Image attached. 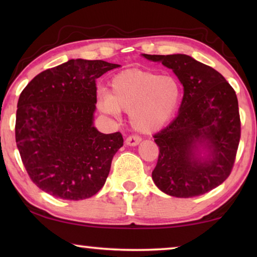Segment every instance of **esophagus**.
<instances>
[{"instance_id": "34e87169", "label": "esophagus", "mask_w": 257, "mask_h": 257, "mask_svg": "<svg viewBox=\"0 0 257 257\" xmlns=\"http://www.w3.org/2000/svg\"><path fill=\"white\" fill-rule=\"evenodd\" d=\"M141 137L138 136H129L125 138V145L128 146H137L141 143Z\"/></svg>"}]
</instances>
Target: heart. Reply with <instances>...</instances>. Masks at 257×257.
<instances>
[{
  "mask_svg": "<svg viewBox=\"0 0 257 257\" xmlns=\"http://www.w3.org/2000/svg\"><path fill=\"white\" fill-rule=\"evenodd\" d=\"M181 98L176 78L143 70H125L114 76L111 92L98 93L103 112L118 115L129 112V121L137 132L152 134L163 128L175 114Z\"/></svg>",
  "mask_w": 257,
  "mask_h": 257,
  "instance_id": "1",
  "label": "heart"
}]
</instances>
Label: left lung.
<instances>
[{"label":"left lung","instance_id":"obj_1","mask_svg":"<svg viewBox=\"0 0 257 257\" xmlns=\"http://www.w3.org/2000/svg\"><path fill=\"white\" fill-rule=\"evenodd\" d=\"M144 58L172 69L184 86L177 118L154 135L160 153L152 178L175 197L212 190L231 173L240 141L237 95L224 77L186 54Z\"/></svg>","mask_w":257,"mask_h":257}]
</instances>
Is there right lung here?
I'll return each mask as SVG.
<instances>
[{"label": "right lung", "mask_w": 257, "mask_h": 257, "mask_svg": "<svg viewBox=\"0 0 257 257\" xmlns=\"http://www.w3.org/2000/svg\"><path fill=\"white\" fill-rule=\"evenodd\" d=\"M120 67L69 60L37 75L21 92L16 142L30 179L52 196L79 201L105 184L122 135L94 127L96 79Z\"/></svg>", "instance_id": "1"}]
</instances>
